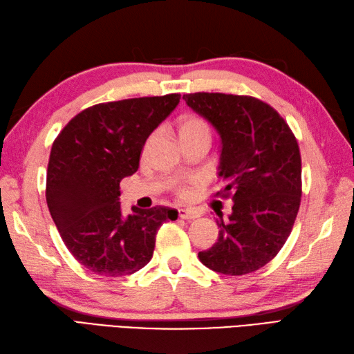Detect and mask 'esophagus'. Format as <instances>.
I'll return each mask as SVG.
<instances>
[{"mask_svg":"<svg viewBox=\"0 0 354 354\" xmlns=\"http://www.w3.org/2000/svg\"><path fill=\"white\" fill-rule=\"evenodd\" d=\"M178 216L180 218H184V220H194V218L199 217V214H197V212H194L192 209H184V208H179L178 209Z\"/></svg>","mask_w":354,"mask_h":354,"instance_id":"obj_1","label":"esophagus"}]
</instances>
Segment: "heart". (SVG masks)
Masks as SVG:
<instances>
[{
    "instance_id": "obj_1",
    "label": "heart",
    "mask_w": 354,
    "mask_h": 354,
    "mask_svg": "<svg viewBox=\"0 0 354 354\" xmlns=\"http://www.w3.org/2000/svg\"><path fill=\"white\" fill-rule=\"evenodd\" d=\"M178 131H179V137L180 136H196V134H208L209 136V129H208L207 122L197 116H184L179 120Z\"/></svg>"
}]
</instances>
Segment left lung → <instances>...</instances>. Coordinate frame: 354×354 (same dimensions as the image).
<instances>
[{
  "label": "left lung",
  "instance_id": "left-lung-1",
  "mask_svg": "<svg viewBox=\"0 0 354 354\" xmlns=\"http://www.w3.org/2000/svg\"><path fill=\"white\" fill-rule=\"evenodd\" d=\"M187 105L220 137V194L232 196V212L218 220V240L199 252L203 266L241 276L273 259L290 236L301 196L297 140L279 113L252 96L184 95Z\"/></svg>",
  "mask_w": 354,
  "mask_h": 354
}]
</instances>
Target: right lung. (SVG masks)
I'll return each instance as SVG.
<instances>
[{
	"label": "right lung",
	"instance_id": "obj_1",
	"mask_svg": "<svg viewBox=\"0 0 354 354\" xmlns=\"http://www.w3.org/2000/svg\"><path fill=\"white\" fill-rule=\"evenodd\" d=\"M180 95L97 104L77 114L51 147L46 203L66 248L102 276H128L151 261L155 235L178 211L166 207L125 216L119 184L134 175L153 129L176 109Z\"/></svg>",
	"mask_w": 354,
	"mask_h": 354
}]
</instances>
